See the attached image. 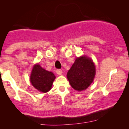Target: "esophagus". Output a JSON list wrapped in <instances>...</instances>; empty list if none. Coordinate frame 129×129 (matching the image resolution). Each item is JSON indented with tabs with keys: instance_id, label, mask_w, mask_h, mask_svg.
I'll return each mask as SVG.
<instances>
[{
	"instance_id": "esophagus-1",
	"label": "esophagus",
	"mask_w": 129,
	"mask_h": 129,
	"mask_svg": "<svg viewBox=\"0 0 129 129\" xmlns=\"http://www.w3.org/2000/svg\"><path fill=\"white\" fill-rule=\"evenodd\" d=\"M62 70H61V69H58V70H56V73H57V75H61V74H62Z\"/></svg>"
}]
</instances>
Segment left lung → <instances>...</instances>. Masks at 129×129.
Segmentation results:
<instances>
[{"mask_svg":"<svg viewBox=\"0 0 129 129\" xmlns=\"http://www.w3.org/2000/svg\"><path fill=\"white\" fill-rule=\"evenodd\" d=\"M96 70L94 62L85 55L77 57L67 73L71 86L77 91L84 90L93 82Z\"/></svg>","mask_w":129,"mask_h":129,"instance_id":"left-lung-1","label":"left lung"}]
</instances>
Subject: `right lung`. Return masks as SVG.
<instances>
[{"label": "right lung", "instance_id": "add662e5", "mask_svg": "<svg viewBox=\"0 0 129 129\" xmlns=\"http://www.w3.org/2000/svg\"><path fill=\"white\" fill-rule=\"evenodd\" d=\"M55 76L51 72L43 68L39 64L33 67L30 76V81L39 91L47 93L52 88Z\"/></svg>", "mask_w": 129, "mask_h": 129}]
</instances>
